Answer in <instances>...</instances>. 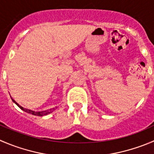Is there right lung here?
Instances as JSON below:
<instances>
[{"mask_svg":"<svg viewBox=\"0 0 154 154\" xmlns=\"http://www.w3.org/2000/svg\"><path fill=\"white\" fill-rule=\"evenodd\" d=\"M12 100H13V102H14L15 104H16V105H17L18 107H19V108L22 109V110H24V111L27 112V113H31V114L35 115V116H40V117H42V116H45V115H47V114H49V113H52V112H53V110H55V109H56V107H53V108L49 109V110H44V111H34V110H28V109L24 108L23 107H22L21 105H19V104H18V103L16 102L15 100H13V98H12Z\"/></svg>","mask_w":154,"mask_h":154,"instance_id":"1","label":"right lung"}]
</instances>
